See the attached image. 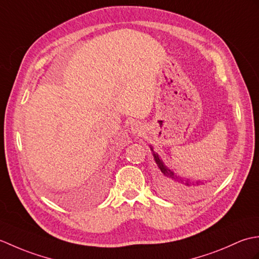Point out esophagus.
I'll return each instance as SVG.
<instances>
[{
  "instance_id": "34e87169",
  "label": "esophagus",
  "mask_w": 259,
  "mask_h": 259,
  "mask_svg": "<svg viewBox=\"0 0 259 259\" xmlns=\"http://www.w3.org/2000/svg\"><path fill=\"white\" fill-rule=\"evenodd\" d=\"M130 130H131V134L140 135L142 134V131H144V125H142L140 122H135L131 124Z\"/></svg>"
}]
</instances>
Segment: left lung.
Here are the masks:
<instances>
[{
	"mask_svg": "<svg viewBox=\"0 0 259 259\" xmlns=\"http://www.w3.org/2000/svg\"><path fill=\"white\" fill-rule=\"evenodd\" d=\"M150 149L153 153V158H155V161L158 164V167L160 168L161 172L164 176H166L168 179L172 181L174 188H178L177 191H180L181 194H183V192H185V194H186V192H189V190H195V189H198V188H202V186H205V183H203V181H196V183H191L189 179H184V178L179 177V176L175 175L174 171H171V170H170L168 167L164 166V163L162 162L160 157L158 156V153L153 151V148L151 146H150ZM175 194H176V192H175Z\"/></svg>",
	"mask_w": 259,
	"mask_h": 259,
	"instance_id": "8db88e82",
	"label": "left lung"
}]
</instances>
